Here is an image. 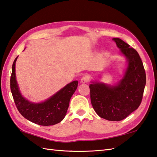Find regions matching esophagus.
<instances>
[{"instance_id": "obj_1", "label": "esophagus", "mask_w": 157, "mask_h": 157, "mask_svg": "<svg viewBox=\"0 0 157 157\" xmlns=\"http://www.w3.org/2000/svg\"><path fill=\"white\" fill-rule=\"evenodd\" d=\"M89 81H90L89 77L86 76V75L82 77V79H81V82L83 83V84H85V83H88Z\"/></svg>"}]
</instances>
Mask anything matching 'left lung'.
<instances>
[{"label": "left lung", "instance_id": "obj_1", "mask_svg": "<svg viewBox=\"0 0 157 157\" xmlns=\"http://www.w3.org/2000/svg\"><path fill=\"white\" fill-rule=\"evenodd\" d=\"M128 61L123 79L116 86L101 83L90 85L91 103L98 115L109 121H121L141 104L146 73L138 52L121 39L113 38Z\"/></svg>", "mask_w": 157, "mask_h": 157}]
</instances>
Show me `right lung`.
I'll return each instance as SVG.
<instances>
[{"label":"right lung","instance_id":"right-lung-1","mask_svg":"<svg viewBox=\"0 0 157 157\" xmlns=\"http://www.w3.org/2000/svg\"><path fill=\"white\" fill-rule=\"evenodd\" d=\"M17 57L13 63L10 87L19 112L23 117L40 125H52L61 122L67 111L70 99L78 87V82L69 83L44 102L39 104L30 102L22 97L17 84L15 62Z\"/></svg>","mask_w":157,"mask_h":157}]
</instances>
